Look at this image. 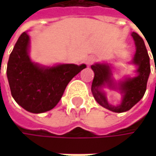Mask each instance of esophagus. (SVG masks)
Listing matches in <instances>:
<instances>
[{
	"instance_id": "esophagus-1",
	"label": "esophagus",
	"mask_w": 156,
	"mask_h": 156,
	"mask_svg": "<svg viewBox=\"0 0 156 156\" xmlns=\"http://www.w3.org/2000/svg\"><path fill=\"white\" fill-rule=\"evenodd\" d=\"M95 59H96V58H95V56H93V55H90V56H88L87 58H86V63L87 64V65H91L94 61H95Z\"/></svg>"
}]
</instances>
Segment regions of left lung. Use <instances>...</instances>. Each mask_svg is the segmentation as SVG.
I'll return each instance as SVG.
<instances>
[{"instance_id": "obj_1", "label": "left lung", "mask_w": 156, "mask_h": 156, "mask_svg": "<svg viewBox=\"0 0 156 156\" xmlns=\"http://www.w3.org/2000/svg\"><path fill=\"white\" fill-rule=\"evenodd\" d=\"M131 35L136 45V53L130 62L136 67L135 77H125L116 81L113 78L111 64L95 63L91 66L95 74L91 86L94 98L103 108L115 113L128 111L140 101L145 93L147 80L151 72L150 58L143 39L136 32H132ZM106 87L116 90L121 94L122 100L119 105L113 106L109 104L106 93L104 90Z\"/></svg>"}]
</instances>
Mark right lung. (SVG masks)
Listing matches in <instances>:
<instances>
[{
    "label": "right lung",
    "mask_w": 156,
    "mask_h": 156,
    "mask_svg": "<svg viewBox=\"0 0 156 156\" xmlns=\"http://www.w3.org/2000/svg\"><path fill=\"white\" fill-rule=\"evenodd\" d=\"M30 48V39L25 31L19 37L10 55L7 78L16 102L30 113L40 114L56 107L69 81L87 66H43L31 60Z\"/></svg>",
    "instance_id": "right-lung-1"
}]
</instances>
